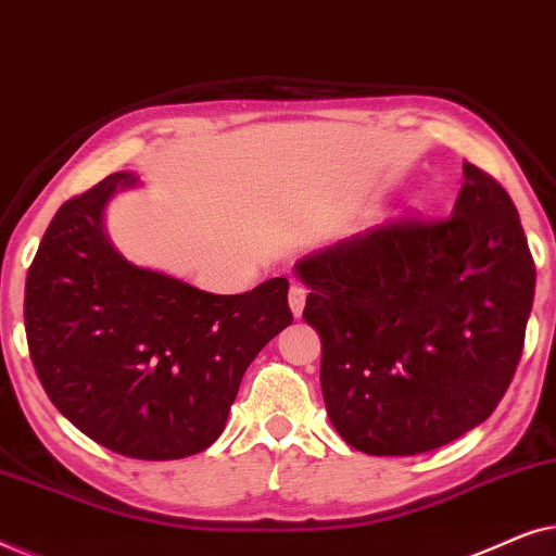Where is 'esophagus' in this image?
I'll list each match as a JSON object with an SVG mask.
<instances>
[{
	"label": "esophagus",
	"instance_id": "34e87169",
	"mask_svg": "<svg viewBox=\"0 0 556 556\" xmlns=\"http://www.w3.org/2000/svg\"><path fill=\"white\" fill-rule=\"evenodd\" d=\"M288 306H291L293 316L299 318L303 314V306H306V288L299 286V283H293L291 291H288Z\"/></svg>",
	"mask_w": 556,
	"mask_h": 556
}]
</instances>
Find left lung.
Instances as JSON below:
<instances>
[{"instance_id": "8db88e82", "label": "left lung", "mask_w": 556, "mask_h": 556, "mask_svg": "<svg viewBox=\"0 0 556 556\" xmlns=\"http://www.w3.org/2000/svg\"><path fill=\"white\" fill-rule=\"evenodd\" d=\"M451 217H400L295 263L321 337V392L341 438L417 455L489 417L511 384L536 268L496 179L463 164Z\"/></svg>"}]
</instances>
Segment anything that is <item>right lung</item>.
Returning a JSON list of instances; mask_svg holds the SVG:
<instances>
[{"instance_id":"1","label":"right lung","mask_w":556,"mask_h":556,"mask_svg":"<svg viewBox=\"0 0 556 556\" xmlns=\"http://www.w3.org/2000/svg\"><path fill=\"white\" fill-rule=\"evenodd\" d=\"M134 185L116 172L52 217L25 283L27 346L52 405L90 440L177 460L219 438L250 362L293 314L286 278L217 295L128 263L103 212Z\"/></svg>"}]
</instances>
